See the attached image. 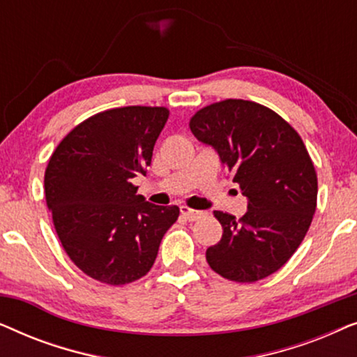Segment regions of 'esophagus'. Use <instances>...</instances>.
<instances>
[{"label":"esophagus","instance_id":"esophagus-1","mask_svg":"<svg viewBox=\"0 0 357 357\" xmlns=\"http://www.w3.org/2000/svg\"><path fill=\"white\" fill-rule=\"evenodd\" d=\"M180 213H182V216L185 219H188V221H197V219L203 216V211H197V209H192V208H187V206L180 208Z\"/></svg>","mask_w":357,"mask_h":357}]
</instances>
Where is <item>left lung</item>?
Instances as JSON below:
<instances>
[{"label": "left lung", "instance_id": "obj_1", "mask_svg": "<svg viewBox=\"0 0 357 357\" xmlns=\"http://www.w3.org/2000/svg\"><path fill=\"white\" fill-rule=\"evenodd\" d=\"M190 130L216 149L248 202L241 219L214 211L224 232L206 250L208 265L237 282L273 275L304 241L317 208V174L301 136L273 110L242 99L204 107Z\"/></svg>", "mask_w": 357, "mask_h": 357}]
</instances>
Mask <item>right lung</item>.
I'll use <instances>...</instances> for the list:
<instances>
[{
    "instance_id": "1",
    "label": "right lung",
    "mask_w": 357,
    "mask_h": 357,
    "mask_svg": "<svg viewBox=\"0 0 357 357\" xmlns=\"http://www.w3.org/2000/svg\"><path fill=\"white\" fill-rule=\"evenodd\" d=\"M169 110L121 107L70 131L45 170V198L58 238L87 276L120 286L154 265L178 206L148 203L133 178L146 174Z\"/></svg>"
}]
</instances>
